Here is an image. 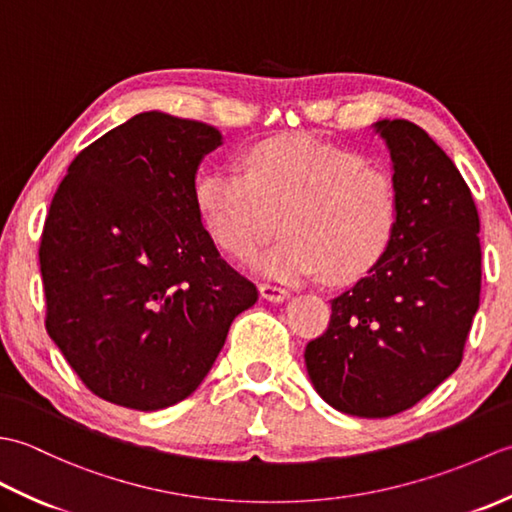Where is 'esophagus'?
Segmentation results:
<instances>
[{"mask_svg": "<svg viewBox=\"0 0 512 512\" xmlns=\"http://www.w3.org/2000/svg\"><path fill=\"white\" fill-rule=\"evenodd\" d=\"M259 292H262V297L268 299V301H284L290 295L288 288L277 286V284H270V281H264V284H259Z\"/></svg>", "mask_w": 512, "mask_h": 512, "instance_id": "esophagus-1", "label": "esophagus"}]
</instances>
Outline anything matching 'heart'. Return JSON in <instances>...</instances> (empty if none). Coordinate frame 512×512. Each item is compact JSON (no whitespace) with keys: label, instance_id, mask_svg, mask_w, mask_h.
<instances>
[{"label":"heart","instance_id":"obj_1","mask_svg":"<svg viewBox=\"0 0 512 512\" xmlns=\"http://www.w3.org/2000/svg\"><path fill=\"white\" fill-rule=\"evenodd\" d=\"M195 204L215 242L235 257L253 255L281 224L286 237L253 262L262 273L301 279L323 270L334 284L369 273L400 220L398 184L387 167L310 136L255 145L244 173H204Z\"/></svg>","mask_w":512,"mask_h":512}]
</instances>
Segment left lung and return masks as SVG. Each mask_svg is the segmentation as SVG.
<instances>
[{
	"label": "left lung",
	"instance_id": "8db88e82",
	"mask_svg": "<svg viewBox=\"0 0 512 512\" xmlns=\"http://www.w3.org/2000/svg\"><path fill=\"white\" fill-rule=\"evenodd\" d=\"M376 132L400 193L394 242L306 345L317 394L358 418L396 416L458 369L482 286L480 215L453 160L409 121Z\"/></svg>",
	"mask_w": 512,
	"mask_h": 512
}]
</instances>
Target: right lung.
Masks as SVG:
<instances>
[{
	"label": "right lung",
	"instance_id": "right-lung-1",
	"mask_svg": "<svg viewBox=\"0 0 512 512\" xmlns=\"http://www.w3.org/2000/svg\"><path fill=\"white\" fill-rule=\"evenodd\" d=\"M215 127L145 112L70 162L43 224L46 330L92 394L156 411L191 396L257 288L195 204Z\"/></svg>",
	"mask_w": 512,
	"mask_h": 512
}]
</instances>
